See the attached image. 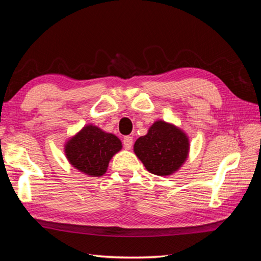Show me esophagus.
I'll return each instance as SVG.
<instances>
[{
	"label": "esophagus",
	"mask_w": 261,
	"mask_h": 261,
	"mask_svg": "<svg viewBox=\"0 0 261 261\" xmlns=\"http://www.w3.org/2000/svg\"><path fill=\"white\" fill-rule=\"evenodd\" d=\"M132 144H134V139H132V137L130 136L124 137V139H123V146H124L125 149H130L132 147Z\"/></svg>",
	"instance_id": "1"
}]
</instances>
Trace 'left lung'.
Returning a JSON list of instances; mask_svg holds the SVG:
<instances>
[{
  "label": "left lung",
  "mask_w": 261,
  "mask_h": 261,
  "mask_svg": "<svg viewBox=\"0 0 261 261\" xmlns=\"http://www.w3.org/2000/svg\"><path fill=\"white\" fill-rule=\"evenodd\" d=\"M134 150L147 171L156 176H170L187 160L189 139L178 126L156 121L146 136L136 140Z\"/></svg>",
  "instance_id": "8db88e82"
}]
</instances>
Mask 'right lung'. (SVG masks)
I'll return each instance as SVG.
<instances>
[{
	"label": "right lung",
	"instance_id": "add662e5",
	"mask_svg": "<svg viewBox=\"0 0 261 261\" xmlns=\"http://www.w3.org/2000/svg\"><path fill=\"white\" fill-rule=\"evenodd\" d=\"M122 149L121 140L115 135L89 124L65 144L68 162L79 171L90 177H100L107 171L111 159Z\"/></svg>",
	"mask_w": 261,
	"mask_h": 261
}]
</instances>
